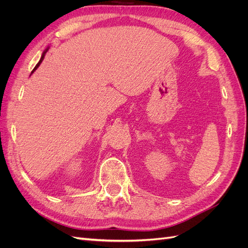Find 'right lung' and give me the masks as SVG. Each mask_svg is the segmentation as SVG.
I'll return each instance as SVG.
<instances>
[{
    "mask_svg": "<svg viewBox=\"0 0 248 248\" xmlns=\"http://www.w3.org/2000/svg\"><path fill=\"white\" fill-rule=\"evenodd\" d=\"M47 49H48V48H46V50H44V51H43V54H42V56H41V59H40V61H39V62H38V64H37V65H36V66H35V68H34V69H33V71H32V73H33V72H34V71H35V70H36V69H37V68H38V67H39V65H40V64H41V62H42V60H43V59H44V56H46V51H47Z\"/></svg>",
    "mask_w": 248,
    "mask_h": 248,
    "instance_id": "obj_1",
    "label": "right lung"
}]
</instances>
